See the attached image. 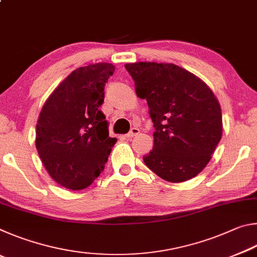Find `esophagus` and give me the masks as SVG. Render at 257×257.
Masks as SVG:
<instances>
[{
	"label": "esophagus",
	"instance_id": "esophagus-1",
	"mask_svg": "<svg viewBox=\"0 0 257 257\" xmlns=\"http://www.w3.org/2000/svg\"><path fill=\"white\" fill-rule=\"evenodd\" d=\"M139 133H141V132H139V129L134 127V128H132V130H130V132L127 135H125V137H127V138H133L135 136H137Z\"/></svg>",
	"mask_w": 257,
	"mask_h": 257
}]
</instances>
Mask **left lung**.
<instances>
[{
  "instance_id": "8db88e82",
  "label": "left lung",
  "mask_w": 257,
  "mask_h": 257,
  "mask_svg": "<svg viewBox=\"0 0 257 257\" xmlns=\"http://www.w3.org/2000/svg\"><path fill=\"white\" fill-rule=\"evenodd\" d=\"M137 97L146 99L154 123L153 150L145 164L163 180L196 177L212 159L222 137V112L201 78L173 63L124 64Z\"/></svg>"
}]
</instances>
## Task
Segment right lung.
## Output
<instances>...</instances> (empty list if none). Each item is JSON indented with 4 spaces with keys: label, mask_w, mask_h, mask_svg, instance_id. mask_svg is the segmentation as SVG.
I'll return each mask as SVG.
<instances>
[{
    "label": "right lung",
    "mask_w": 257,
    "mask_h": 257,
    "mask_svg": "<svg viewBox=\"0 0 257 257\" xmlns=\"http://www.w3.org/2000/svg\"><path fill=\"white\" fill-rule=\"evenodd\" d=\"M114 70L107 62L76 69L47 97L38 115V155L52 179L64 188L92 185L116 143L99 111L104 86Z\"/></svg>",
    "instance_id": "add662e5"
}]
</instances>
